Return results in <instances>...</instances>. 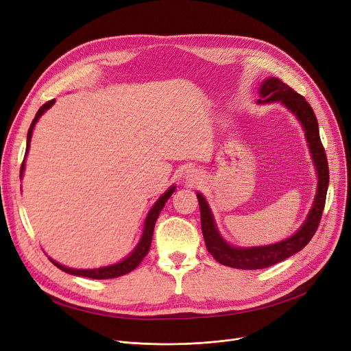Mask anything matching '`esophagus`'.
<instances>
[{"mask_svg": "<svg viewBox=\"0 0 351 351\" xmlns=\"http://www.w3.org/2000/svg\"><path fill=\"white\" fill-rule=\"evenodd\" d=\"M185 179L193 185V183H196V180L199 179V176L195 173V171H188V172L185 173Z\"/></svg>", "mask_w": 351, "mask_h": 351, "instance_id": "1", "label": "esophagus"}]
</instances>
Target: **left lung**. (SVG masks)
<instances>
[{"instance_id":"8db88e82","label":"left lung","mask_w":351,"mask_h":351,"mask_svg":"<svg viewBox=\"0 0 351 351\" xmlns=\"http://www.w3.org/2000/svg\"><path fill=\"white\" fill-rule=\"evenodd\" d=\"M259 95L261 99L256 101L257 104L280 102L300 122L313 159V165H315L316 169L317 189L304 222L296 230V233H293L287 239H283L282 242L252 247H239L228 243L216 226L215 217L206 197L200 192L196 193L200 208L202 233H204L208 252L220 265L243 270L265 269L300 252L311 241L313 234L317 230L328 188L327 158L320 141L319 123L308 102L302 95H299L296 90H293L283 81L274 77H269L261 84Z\"/></svg>"}]
</instances>
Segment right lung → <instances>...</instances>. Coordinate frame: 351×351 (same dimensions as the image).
Instances as JSON below:
<instances>
[{
	"label": "right lung",
	"mask_w": 351,
	"mask_h": 351,
	"mask_svg": "<svg viewBox=\"0 0 351 351\" xmlns=\"http://www.w3.org/2000/svg\"><path fill=\"white\" fill-rule=\"evenodd\" d=\"M55 104V99H51L48 101L47 104H44L38 112H36L34 121L31 122V126L28 129V135H27V149H25V158H27V154L29 151V142H31V136H32V131L35 128V123L38 122V119L47 112V110ZM24 169H25V159L23 162V166H21V172H20V178H23V173H24ZM176 186L172 185L168 191H166L156 202L154 204V206L151 208L149 213H147L146 219H145V223H143V230H142V234H141V239L138 245L135 246V249L129 253L125 259H122L121 262L118 263H114V265H109V266H104V267H98V269H72V267H66L58 262H55L53 259H51V257H48V259L57 266L58 269H61L62 271L65 273H69V274H73V276H81V278H89V279H97V280H101V279H114V278H119V276H123L129 271H132L141 262L143 257L147 254V252H149V247H151V243H152V236H154V228H155V223H156V219L160 213V210L163 209L165 204L168 202V199L172 196V193L175 192Z\"/></svg>",
	"instance_id": "obj_1"
}]
</instances>
